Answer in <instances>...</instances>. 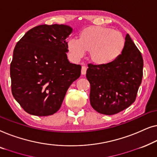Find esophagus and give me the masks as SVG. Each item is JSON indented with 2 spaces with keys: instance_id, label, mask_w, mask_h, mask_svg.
<instances>
[{
  "instance_id": "obj_1",
  "label": "esophagus",
  "mask_w": 157,
  "mask_h": 157,
  "mask_svg": "<svg viewBox=\"0 0 157 157\" xmlns=\"http://www.w3.org/2000/svg\"><path fill=\"white\" fill-rule=\"evenodd\" d=\"M86 71H87V67H86V66H82V70H81V73L82 75H85L86 74Z\"/></svg>"
}]
</instances>
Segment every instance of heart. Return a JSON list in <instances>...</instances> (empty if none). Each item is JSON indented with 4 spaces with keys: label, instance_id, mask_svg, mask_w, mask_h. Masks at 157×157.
Segmentation results:
<instances>
[{
    "label": "heart",
    "instance_id": "1",
    "mask_svg": "<svg viewBox=\"0 0 157 157\" xmlns=\"http://www.w3.org/2000/svg\"><path fill=\"white\" fill-rule=\"evenodd\" d=\"M126 38L120 31L110 28L90 26L82 30L79 39L71 37L67 42L68 53L78 62L90 51V59L97 65L105 66L117 60L124 51Z\"/></svg>",
    "mask_w": 157,
    "mask_h": 157
}]
</instances>
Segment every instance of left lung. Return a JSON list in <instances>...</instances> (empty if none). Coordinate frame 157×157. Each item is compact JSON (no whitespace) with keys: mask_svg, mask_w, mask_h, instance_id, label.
I'll return each mask as SVG.
<instances>
[{"mask_svg":"<svg viewBox=\"0 0 157 157\" xmlns=\"http://www.w3.org/2000/svg\"><path fill=\"white\" fill-rule=\"evenodd\" d=\"M121 57L114 63L88 65L86 77L90 84L92 108L106 115L119 113L136 100L143 75V58L129 34Z\"/></svg>","mask_w":157,"mask_h":157,"instance_id":"left-lung-1","label":"left lung"}]
</instances>
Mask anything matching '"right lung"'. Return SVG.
Instances as JSON below:
<instances>
[{
  "label": "right lung",
  "mask_w": 157,
  "mask_h": 157,
  "mask_svg": "<svg viewBox=\"0 0 157 157\" xmlns=\"http://www.w3.org/2000/svg\"><path fill=\"white\" fill-rule=\"evenodd\" d=\"M72 28L41 25L26 33L13 50L10 67L13 98L28 114L52 115L58 111L81 66L67 59L66 38Z\"/></svg>",
  "instance_id": "obj_1"
}]
</instances>
